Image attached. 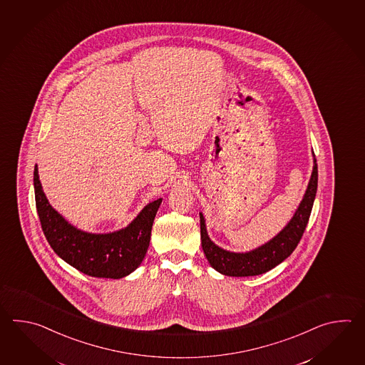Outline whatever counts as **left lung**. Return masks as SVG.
<instances>
[{
    "label": "left lung",
    "instance_id": "left-lung-1",
    "mask_svg": "<svg viewBox=\"0 0 365 365\" xmlns=\"http://www.w3.org/2000/svg\"><path fill=\"white\" fill-rule=\"evenodd\" d=\"M317 160L314 158L309 184L304 194L303 201L300 202L296 210L295 215L272 240L245 253H235L215 245L207 235L205 217L200 212L202 249L211 267L228 277H255L269 272L283 262L295 250L308 225L317 193Z\"/></svg>",
    "mask_w": 365,
    "mask_h": 365
}]
</instances>
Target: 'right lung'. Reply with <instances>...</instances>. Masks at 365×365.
I'll use <instances>...</instances> for the list:
<instances>
[{"label":"right lung","mask_w":365,"mask_h":365,"mask_svg":"<svg viewBox=\"0 0 365 365\" xmlns=\"http://www.w3.org/2000/svg\"><path fill=\"white\" fill-rule=\"evenodd\" d=\"M35 201L43 232L56 255L78 272L95 278L120 279L134 272L146 256L151 228L162 198L146 205L130 225L110 233H88L70 225L48 202L34 170Z\"/></svg>","instance_id":"obj_1"}]
</instances>
